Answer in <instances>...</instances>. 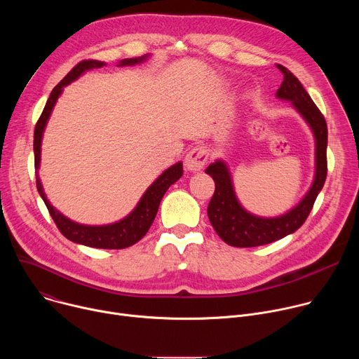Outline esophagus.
<instances>
[{
    "label": "esophagus",
    "mask_w": 359,
    "mask_h": 359,
    "mask_svg": "<svg viewBox=\"0 0 359 359\" xmlns=\"http://www.w3.org/2000/svg\"><path fill=\"white\" fill-rule=\"evenodd\" d=\"M209 159V151L208 149H204L203 146H197L194 149H191L186 158H184V166L187 170L190 172H197L200 170L204 165H206Z\"/></svg>",
    "instance_id": "esophagus-1"
}]
</instances>
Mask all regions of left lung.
I'll return each mask as SVG.
<instances>
[{"label":"left lung","instance_id":"8db88e82","mask_svg":"<svg viewBox=\"0 0 359 359\" xmlns=\"http://www.w3.org/2000/svg\"><path fill=\"white\" fill-rule=\"evenodd\" d=\"M277 68L283 72L284 81L276 96L281 100L291 102L292 108L310 126L316 139L314 180L310 190L287 213L276 217H262L247 212L241 206L226 162L217 159L215 163L209 165L206 173L213 177L216 190L209 203L208 216L220 238L233 247L269 244L298 230L309 217L327 179V122L301 82L285 67L277 65Z\"/></svg>","mask_w":359,"mask_h":359}]
</instances>
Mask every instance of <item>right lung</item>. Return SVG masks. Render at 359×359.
<instances>
[{"label":"right lung","instance_id":"1","mask_svg":"<svg viewBox=\"0 0 359 359\" xmlns=\"http://www.w3.org/2000/svg\"><path fill=\"white\" fill-rule=\"evenodd\" d=\"M150 55H143L139 58H126L122 60L118 67H132L136 64L144 62ZM105 62L100 61H82L79 62L54 89L50 92L46 105L42 111V115L39 116L35 130H34V155H35V173H36V189L39 196L42 197L45 206L48 208V212L55 222L57 227L60 231L71 241L83 244L88 247H95V248H107V250H119V248H126L129 245H133L137 243L150 229L153 220L156 217L158 209L161 200L163 198L166 190L176 183L182 175H183V165L182 162L175 163L169 169H166L155 182H153L147 190L143 193L140 197L139 203L136 204V208L122 220L111 223V224H104V226H88V224H81L76 222H72L67 216H64L58 209H55L53 204L49 203L46 198V194L43 191L38 169L41 163V144H42V136L45 126L48 123V119L53 114V109L57 104L58 97L61 96L64 88L69 85L71 82L76 81L82 74L86 71L95 69V68H102L105 67Z\"/></svg>","mask_w":359,"mask_h":359}]
</instances>
